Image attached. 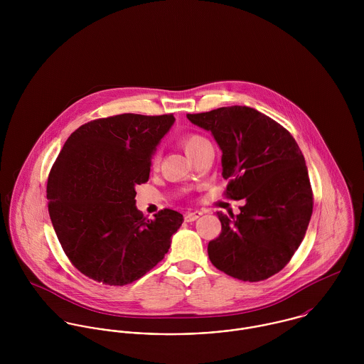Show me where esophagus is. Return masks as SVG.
I'll list each match as a JSON object with an SVG mask.
<instances>
[{"mask_svg": "<svg viewBox=\"0 0 364 364\" xmlns=\"http://www.w3.org/2000/svg\"><path fill=\"white\" fill-rule=\"evenodd\" d=\"M200 215H202V213H200V211H189V213H186V214H185V221L192 223V221L198 220Z\"/></svg>", "mask_w": 364, "mask_h": 364, "instance_id": "obj_1", "label": "esophagus"}]
</instances>
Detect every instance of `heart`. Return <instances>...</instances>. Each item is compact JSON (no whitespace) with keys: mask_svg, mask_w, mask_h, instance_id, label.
Instances as JSON below:
<instances>
[{"mask_svg":"<svg viewBox=\"0 0 364 364\" xmlns=\"http://www.w3.org/2000/svg\"><path fill=\"white\" fill-rule=\"evenodd\" d=\"M205 141H208V140L203 136H199V134H186L181 139V144L185 149L188 156H191Z\"/></svg>","mask_w":364,"mask_h":364,"instance_id":"obj_1","label":"heart"}]
</instances>
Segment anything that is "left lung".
Wrapping results in <instances>:
<instances>
[{
    "instance_id": "left-lung-1",
    "label": "left lung",
    "mask_w": 364,
    "mask_h": 364,
    "mask_svg": "<svg viewBox=\"0 0 364 364\" xmlns=\"http://www.w3.org/2000/svg\"><path fill=\"white\" fill-rule=\"evenodd\" d=\"M188 119L211 132L223 151L225 196L245 200L241 213H217L220 235L208 258L221 272L260 282L280 272L300 247L312 214L306 159L293 136L248 106H227Z\"/></svg>"
}]
</instances>
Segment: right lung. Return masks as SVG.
I'll list each match as a JSON object with an SVG mask.
<instances>
[{
    "label": "right lung",
    "instance_id": "obj_1",
    "mask_svg": "<svg viewBox=\"0 0 364 364\" xmlns=\"http://www.w3.org/2000/svg\"><path fill=\"white\" fill-rule=\"evenodd\" d=\"M173 122V114L134 113L88 122L67 139L53 164V227L67 258L90 279L109 286L133 283L168 252L183 215L164 208L147 220L134 198Z\"/></svg>",
    "mask_w": 364,
    "mask_h": 364
}]
</instances>
